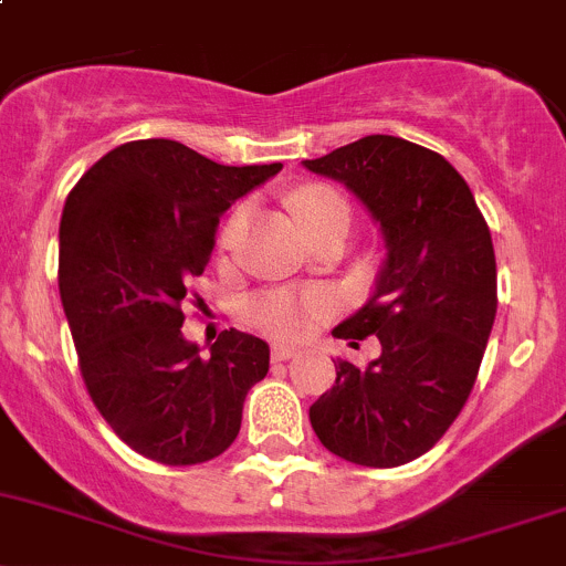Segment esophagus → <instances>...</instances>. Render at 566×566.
<instances>
[{
	"mask_svg": "<svg viewBox=\"0 0 566 566\" xmlns=\"http://www.w3.org/2000/svg\"><path fill=\"white\" fill-rule=\"evenodd\" d=\"M271 354L276 361H284V359H293V356H298V348L290 343H273Z\"/></svg>",
	"mask_w": 566,
	"mask_h": 566,
	"instance_id": "34e87169",
	"label": "esophagus"
}]
</instances>
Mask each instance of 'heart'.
Returning <instances> with one entry per match:
<instances>
[{"instance_id": "heart-1", "label": "heart", "mask_w": 566, "mask_h": 566, "mask_svg": "<svg viewBox=\"0 0 566 566\" xmlns=\"http://www.w3.org/2000/svg\"><path fill=\"white\" fill-rule=\"evenodd\" d=\"M295 212H298L301 221L306 227L317 223L321 218L334 216V212H345L348 216V207L339 199L337 193L323 188H310L301 190L295 196ZM240 221H243V207L232 212V218L227 221L221 234V243H232L234 232H238ZM328 301L321 293H268L262 298H256L251 304V317H254L256 326H262L271 334H282V337H298L312 328V323L326 312Z\"/></svg>"}]
</instances>
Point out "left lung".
Segmentation results:
<instances>
[{
    "instance_id": "1",
    "label": "left lung",
    "mask_w": 566,
    "mask_h": 566,
    "mask_svg": "<svg viewBox=\"0 0 566 566\" xmlns=\"http://www.w3.org/2000/svg\"><path fill=\"white\" fill-rule=\"evenodd\" d=\"M304 168L343 182L387 249L370 301L332 332L350 345L376 334L381 356L334 361L312 429L345 462L398 468L440 442L479 376L497 310L490 227L457 168L403 137L367 135Z\"/></svg>"
}]
</instances>
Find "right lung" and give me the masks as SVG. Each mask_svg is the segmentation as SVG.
I'll return each instance as SVG.
<instances>
[{"label":"right lung","instance_id":"1","mask_svg":"<svg viewBox=\"0 0 566 566\" xmlns=\"http://www.w3.org/2000/svg\"><path fill=\"white\" fill-rule=\"evenodd\" d=\"M279 171L151 137L107 151L65 199L57 284L82 378L109 429L151 462L221 457L265 378V339L229 328L201 356L182 334V304L223 212Z\"/></svg>","mask_w":566,"mask_h":566}]
</instances>
